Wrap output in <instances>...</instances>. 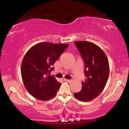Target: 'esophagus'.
Here are the masks:
<instances>
[{
	"label": "esophagus",
	"mask_w": 129,
	"mask_h": 129,
	"mask_svg": "<svg viewBox=\"0 0 129 129\" xmlns=\"http://www.w3.org/2000/svg\"><path fill=\"white\" fill-rule=\"evenodd\" d=\"M64 81L66 82H71V80H68V79H64Z\"/></svg>",
	"instance_id": "obj_1"
}]
</instances>
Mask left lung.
Masks as SVG:
<instances>
[{
    "label": "left lung",
    "mask_w": 129,
    "mask_h": 129,
    "mask_svg": "<svg viewBox=\"0 0 129 129\" xmlns=\"http://www.w3.org/2000/svg\"><path fill=\"white\" fill-rule=\"evenodd\" d=\"M75 45L84 62L85 80L80 91L74 93L77 99L88 102L98 97L103 90L109 75V64L105 52L91 42L77 41Z\"/></svg>",
    "instance_id": "8db88e82"
}]
</instances>
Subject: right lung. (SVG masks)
<instances>
[{"label": "right lung", "mask_w": 129, "mask_h": 129, "mask_svg": "<svg viewBox=\"0 0 129 129\" xmlns=\"http://www.w3.org/2000/svg\"><path fill=\"white\" fill-rule=\"evenodd\" d=\"M68 46V44L42 42L26 53L21 75L26 90L35 98L48 100L56 96L61 83L50 74L54 69L52 66Z\"/></svg>", "instance_id": "1"}]
</instances>
